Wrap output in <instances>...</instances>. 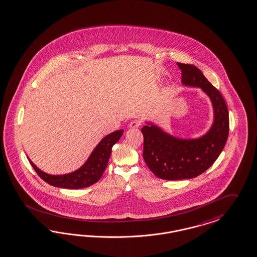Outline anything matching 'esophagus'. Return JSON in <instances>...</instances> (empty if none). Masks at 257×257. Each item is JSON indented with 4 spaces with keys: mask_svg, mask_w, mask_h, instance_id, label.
<instances>
[{
    "mask_svg": "<svg viewBox=\"0 0 257 257\" xmlns=\"http://www.w3.org/2000/svg\"><path fill=\"white\" fill-rule=\"evenodd\" d=\"M140 125H141V122L138 121V120H133V121L128 124V126H130V127H133V128H137V127H139Z\"/></svg>",
    "mask_w": 257,
    "mask_h": 257,
    "instance_id": "1",
    "label": "esophagus"
}]
</instances>
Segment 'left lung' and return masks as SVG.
I'll use <instances>...</instances> for the list:
<instances>
[{"label": "left lung", "mask_w": 257, "mask_h": 257, "mask_svg": "<svg viewBox=\"0 0 257 257\" xmlns=\"http://www.w3.org/2000/svg\"><path fill=\"white\" fill-rule=\"evenodd\" d=\"M185 86H197L209 95L214 121L208 133L198 139H178L150 123L143 126V157L149 169L164 180L190 179L202 174L218 158L228 136V107L218 89L198 67L177 63Z\"/></svg>", "instance_id": "left-lung-1"}]
</instances>
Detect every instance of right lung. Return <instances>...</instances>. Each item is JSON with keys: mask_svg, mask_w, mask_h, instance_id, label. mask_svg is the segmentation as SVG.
I'll use <instances>...</instances> for the list:
<instances>
[{"mask_svg": "<svg viewBox=\"0 0 257 257\" xmlns=\"http://www.w3.org/2000/svg\"><path fill=\"white\" fill-rule=\"evenodd\" d=\"M124 131L120 130L106 135L91 152L87 161L79 170L68 174L50 175L39 170L32 162H29L39 176L51 186L73 190L86 188L95 184L102 177L109 160L111 149L119 141Z\"/></svg>", "mask_w": 257, "mask_h": 257, "instance_id": "add662e5", "label": "right lung"}]
</instances>
